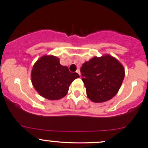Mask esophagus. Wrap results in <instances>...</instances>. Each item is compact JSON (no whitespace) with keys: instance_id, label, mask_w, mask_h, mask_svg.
I'll return each mask as SVG.
<instances>
[{"instance_id":"obj_1","label":"esophagus","mask_w":148,"mask_h":148,"mask_svg":"<svg viewBox=\"0 0 148 148\" xmlns=\"http://www.w3.org/2000/svg\"><path fill=\"white\" fill-rule=\"evenodd\" d=\"M76 72H77V74H79V75H80V70H79V69H77V71H76Z\"/></svg>"}]
</instances>
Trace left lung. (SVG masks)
<instances>
[{
  "label": "left lung",
  "instance_id": "8db88e82",
  "mask_svg": "<svg viewBox=\"0 0 148 148\" xmlns=\"http://www.w3.org/2000/svg\"><path fill=\"white\" fill-rule=\"evenodd\" d=\"M80 70L87 96L95 103L112 99L119 91L125 77L123 65L108 54L86 62Z\"/></svg>",
  "mask_w": 148,
  "mask_h": 148
}]
</instances>
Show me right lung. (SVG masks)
Wrapping results in <instances>:
<instances>
[{"mask_svg": "<svg viewBox=\"0 0 148 148\" xmlns=\"http://www.w3.org/2000/svg\"><path fill=\"white\" fill-rule=\"evenodd\" d=\"M32 83L42 96L49 100H58L66 96L71 82L79 78L77 73L70 72L67 66L60 64L54 56H43L32 68Z\"/></svg>", "mask_w": 148, "mask_h": 148, "instance_id": "right-lung-1", "label": "right lung"}]
</instances>
